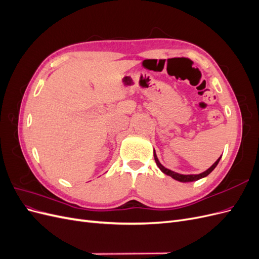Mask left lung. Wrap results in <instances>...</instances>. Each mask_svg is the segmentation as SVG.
<instances>
[{"mask_svg":"<svg viewBox=\"0 0 259 259\" xmlns=\"http://www.w3.org/2000/svg\"><path fill=\"white\" fill-rule=\"evenodd\" d=\"M222 158V156H221ZM221 158H219L213 165H211L207 170H205V171H203V173H201V174H199V175H182V174H178V173H175V171H173V170H169V169H167V168H165L164 167L162 164L159 162V160H158V158H156V155H155V152H154V160H155V163H156V165L159 166V168L163 171L164 174H166V175H168V176H170L171 178H174V179H176V180H178V182H182V183H187V182H195V180H199V179H201V178H203V177H205V176H207L211 170H213L216 166H217V164H218V162H219V160H221Z\"/></svg>","mask_w":259,"mask_h":259,"instance_id":"1","label":"left lung"}]
</instances>
